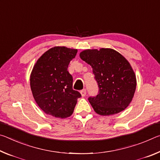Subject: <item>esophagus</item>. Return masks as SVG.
<instances>
[{"instance_id":"obj_1","label":"esophagus","mask_w":160,"mask_h":160,"mask_svg":"<svg viewBox=\"0 0 160 160\" xmlns=\"http://www.w3.org/2000/svg\"><path fill=\"white\" fill-rule=\"evenodd\" d=\"M81 94H82V96H85L86 95V89H83L80 91Z\"/></svg>"}]
</instances>
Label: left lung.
Listing matches in <instances>:
<instances>
[{"mask_svg": "<svg viewBox=\"0 0 160 160\" xmlns=\"http://www.w3.org/2000/svg\"><path fill=\"white\" fill-rule=\"evenodd\" d=\"M79 56L92 67L98 83V95L88 98L96 113L110 116L126 108L137 84L135 72L128 60L109 48L86 49Z\"/></svg>", "mask_w": 160, "mask_h": 160, "instance_id": "left-lung-1", "label": "left lung"}]
</instances>
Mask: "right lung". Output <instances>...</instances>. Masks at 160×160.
I'll return each instance as SVG.
<instances>
[{
  "instance_id": "right-lung-1",
  "label": "right lung",
  "mask_w": 160,
  "mask_h": 160,
  "mask_svg": "<svg viewBox=\"0 0 160 160\" xmlns=\"http://www.w3.org/2000/svg\"><path fill=\"white\" fill-rule=\"evenodd\" d=\"M77 49L54 47L37 61L30 74V88L38 106L55 118H65L74 112L82 95L73 89V78L67 71Z\"/></svg>"
}]
</instances>
